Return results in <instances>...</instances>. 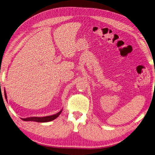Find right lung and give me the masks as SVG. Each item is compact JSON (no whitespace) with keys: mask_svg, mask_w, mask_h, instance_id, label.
Listing matches in <instances>:
<instances>
[{"mask_svg":"<svg viewBox=\"0 0 155 155\" xmlns=\"http://www.w3.org/2000/svg\"><path fill=\"white\" fill-rule=\"evenodd\" d=\"M5 98L7 99V95L6 93H5ZM62 109L59 112L57 113L56 114H54L53 115H49L46 117H28L25 118V119H21L24 121H34V122H50L51 120H54L57 118L59 115L62 113Z\"/></svg>","mask_w":155,"mask_h":155,"instance_id":"right-lung-1","label":"right lung"}]
</instances>
